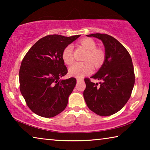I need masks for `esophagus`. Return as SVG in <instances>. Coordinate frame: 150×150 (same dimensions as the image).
Here are the masks:
<instances>
[{"mask_svg": "<svg viewBox=\"0 0 150 150\" xmlns=\"http://www.w3.org/2000/svg\"><path fill=\"white\" fill-rule=\"evenodd\" d=\"M83 81V78H77V82H80V81Z\"/></svg>", "mask_w": 150, "mask_h": 150, "instance_id": "esophagus-1", "label": "esophagus"}]
</instances>
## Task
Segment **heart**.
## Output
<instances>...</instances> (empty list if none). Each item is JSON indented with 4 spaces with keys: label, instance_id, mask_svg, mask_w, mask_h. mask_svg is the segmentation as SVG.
Masks as SVG:
<instances>
[{
    "label": "heart",
    "instance_id": "b5f03b06",
    "mask_svg": "<svg viewBox=\"0 0 150 150\" xmlns=\"http://www.w3.org/2000/svg\"><path fill=\"white\" fill-rule=\"evenodd\" d=\"M80 44L88 50L85 61L82 63H75L71 66L69 73L71 75L76 77H83L92 73L94 66L100 67L105 59V54L102 50L96 48V44L92 39L84 38L80 41ZM62 59L67 65H71L73 62V52L72 45L66 46L62 52Z\"/></svg>",
    "mask_w": 150,
    "mask_h": 150
}]
</instances>
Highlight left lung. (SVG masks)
I'll return each mask as SVG.
<instances>
[{
	"mask_svg": "<svg viewBox=\"0 0 150 150\" xmlns=\"http://www.w3.org/2000/svg\"><path fill=\"white\" fill-rule=\"evenodd\" d=\"M103 42L105 59L98 71L91 78L100 80V85L85 78L83 96L87 106L96 115L107 116L124 107L130 98L135 83L130 54L117 40L106 34H92Z\"/></svg>",
	"mask_w": 150,
	"mask_h": 150,
	"instance_id": "1",
	"label": "left lung"
}]
</instances>
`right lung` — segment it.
<instances>
[{
    "label": "right lung",
    "instance_id": "add662e5",
    "mask_svg": "<svg viewBox=\"0 0 150 150\" xmlns=\"http://www.w3.org/2000/svg\"><path fill=\"white\" fill-rule=\"evenodd\" d=\"M79 36L46 35L33 45L22 59L20 90L27 106L36 115L52 118L67 106L77 81L74 77L60 80L67 73L62 52Z\"/></svg>",
    "mask_w": 150,
    "mask_h": 150
}]
</instances>
